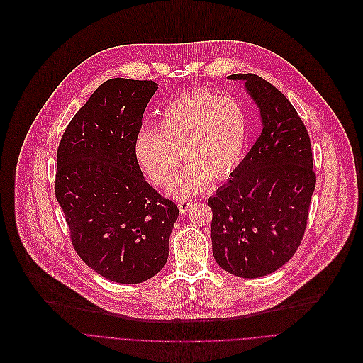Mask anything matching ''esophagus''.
Masks as SVG:
<instances>
[{"label": "esophagus", "mask_w": 363, "mask_h": 363, "mask_svg": "<svg viewBox=\"0 0 363 363\" xmlns=\"http://www.w3.org/2000/svg\"><path fill=\"white\" fill-rule=\"evenodd\" d=\"M193 201L191 200H186V199H182L177 201V206H179V210L182 214H186L189 211V208L191 207Z\"/></svg>", "instance_id": "34e87169"}]
</instances>
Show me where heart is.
Segmentation results:
<instances>
[{
    "instance_id": "1",
    "label": "heart",
    "mask_w": 363,
    "mask_h": 363,
    "mask_svg": "<svg viewBox=\"0 0 363 363\" xmlns=\"http://www.w3.org/2000/svg\"><path fill=\"white\" fill-rule=\"evenodd\" d=\"M159 130H143L135 143L140 167L156 184L170 186L176 197L206 190L210 180L229 179L240 164L249 135L243 107L232 97L199 89L170 100L160 113Z\"/></svg>"
}]
</instances>
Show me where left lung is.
<instances>
[{"instance_id": "8db88e82", "label": "left lung", "mask_w": 363, "mask_h": 363, "mask_svg": "<svg viewBox=\"0 0 363 363\" xmlns=\"http://www.w3.org/2000/svg\"><path fill=\"white\" fill-rule=\"evenodd\" d=\"M243 80L262 117V133L230 180L207 200L211 247L222 269L239 277L273 273L302 243L316 186L308 130L295 107L256 74Z\"/></svg>"}]
</instances>
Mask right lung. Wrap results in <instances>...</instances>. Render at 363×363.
I'll use <instances>...</instances> for the list:
<instances>
[{"label":"right lung","mask_w":363,"mask_h":363,"mask_svg":"<svg viewBox=\"0 0 363 363\" xmlns=\"http://www.w3.org/2000/svg\"><path fill=\"white\" fill-rule=\"evenodd\" d=\"M152 80L111 79L71 118L57 150L55 197L82 260L131 284L157 274L169 257L177 206L143 177L135 143Z\"/></svg>","instance_id":"add662e5"}]
</instances>
